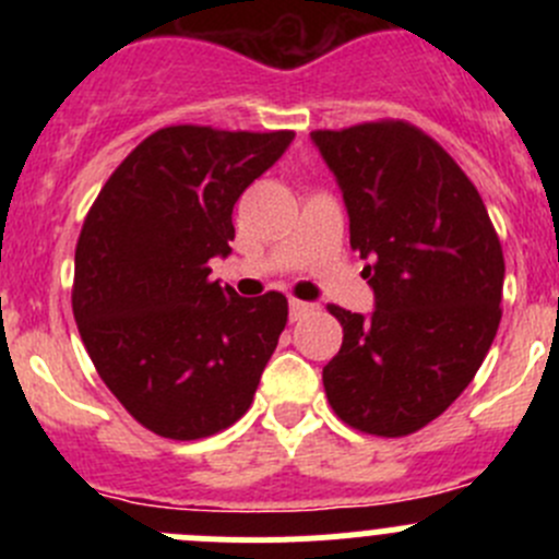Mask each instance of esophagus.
I'll use <instances>...</instances> for the list:
<instances>
[{"instance_id": "1", "label": "esophagus", "mask_w": 559, "mask_h": 559, "mask_svg": "<svg viewBox=\"0 0 559 559\" xmlns=\"http://www.w3.org/2000/svg\"><path fill=\"white\" fill-rule=\"evenodd\" d=\"M316 306L313 302H302V300H289V319L297 321V319H306L308 313H313Z\"/></svg>"}]
</instances>
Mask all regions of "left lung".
<instances>
[{
    "mask_svg": "<svg viewBox=\"0 0 559 559\" xmlns=\"http://www.w3.org/2000/svg\"><path fill=\"white\" fill-rule=\"evenodd\" d=\"M311 140L343 194L376 306H330L343 346L321 373L326 400L357 430L408 436L481 368L500 324L503 248L476 186L411 123H359Z\"/></svg>",
    "mask_w": 559,
    "mask_h": 559,
    "instance_id": "1",
    "label": "left lung"
}]
</instances>
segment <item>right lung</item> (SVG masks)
I'll return each instance as SVG.
<instances>
[{
    "label": "right lung",
    "mask_w": 559,
    "mask_h": 559,
    "mask_svg": "<svg viewBox=\"0 0 559 559\" xmlns=\"http://www.w3.org/2000/svg\"><path fill=\"white\" fill-rule=\"evenodd\" d=\"M295 132L167 127L107 178L75 248L72 313L99 379L143 427L197 441L235 425L286 326V297L211 281L240 194Z\"/></svg>",
    "instance_id": "1"
}]
</instances>
